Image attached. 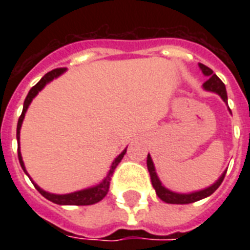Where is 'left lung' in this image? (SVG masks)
I'll return each instance as SVG.
<instances>
[{
    "label": "left lung",
    "instance_id": "8db88e82",
    "mask_svg": "<svg viewBox=\"0 0 250 250\" xmlns=\"http://www.w3.org/2000/svg\"><path fill=\"white\" fill-rule=\"evenodd\" d=\"M198 66L201 68L202 74L205 76H208V80L204 83V88H205L206 90H209V92H214V93L219 94L222 100L227 104V92H226V86L225 84H223V82L214 74L211 68H209L208 66H205V64L202 63H198ZM229 113H231V110H229ZM146 166H148L150 179H152L153 188L156 189L157 196H158L162 201L167 202V204H180V205H183V204H192V202H196L198 201V200H202V198L208 197V196L213 194L214 192L218 189V187L221 186L222 182H223V179H225L226 176L225 171L217 182L214 183V184H211L210 187H208V188H205V189L197 190V192H192V193H176V192H172V190L167 189L166 187L162 186V183H161V180L158 179V176H157L152 157L149 156V154L148 158H146Z\"/></svg>",
    "mask_w": 250,
    "mask_h": 250
}]
</instances>
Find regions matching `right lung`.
I'll use <instances>...</instances> for the list:
<instances>
[{
  "label": "right lung",
  "mask_w": 250,
  "mask_h": 250,
  "mask_svg": "<svg viewBox=\"0 0 250 250\" xmlns=\"http://www.w3.org/2000/svg\"><path fill=\"white\" fill-rule=\"evenodd\" d=\"M66 71V68H56V70H52V71H49L48 74H45L41 80L36 85H33L31 88V90L28 92L27 94V97L24 100V105H23V111H21V115L19 117V121H18V125H17V140H18V158H19V164H21V168L24 171L25 174L28 175L27 170H25L24 167V162H23V158H21V149H19V139H21V123H23V119H24V115H25V111L28 109V106L31 105V102L32 100L37 96V93L40 92L42 88L48 83H50L53 79H56L58 78L60 75H62L63 72ZM125 152H127V148L123 150V152L119 154V156L114 160V162L111 164L110 166V170L109 172L106 174V176L104 178L100 184L94 187H90V188H86V189H82V190H78V192H72V193H67V194H54V193H49L46 190L41 189L40 187L37 186L36 183L33 182L32 179H31V182L33 183V186L36 188L39 192H40L42 196H44L46 200L49 201L54 202L57 205H93V204H97L98 201H101L102 198L105 197L107 192H109V187H110V180H111V176H113V172L115 170V167L119 165V162L122 161V158L125 157Z\"/></svg>",
  "instance_id": "right-lung-1"
}]
</instances>
